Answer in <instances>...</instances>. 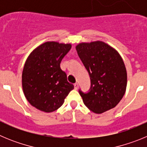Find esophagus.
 I'll list each match as a JSON object with an SVG mask.
<instances>
[{"label": "esophagus", "instance_id": "1", "mask_svg": "<svg viewBox=\"0 0 147 147\" xmlns=\"http://www.w3.org/2000/svg\"><path fill=\"white\" fill-rule=\"evenodd\" d=\"M78 88H79V84H78L77 82L75 83V84H74V88H75V89H76V90H77Z\"/></svg>", "mask_w": 147, "mask_h": 147}]
</instances>
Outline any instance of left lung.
Wrapping results in <instances>:
<instances>
[{"label":"left lung","mask_w":147,"mask_h":147,"mask_svg":"<svg viewBox=\"0 0 147 147\" xmlns=\"http://www.w3.org/2000/svg\"><path fill=\"white\" fill-rule=\"evenodd\" d=\"M76 49L91 82L90 92L80 90L85 105L97 114L114 108L124 96L127 83V70L119 53L102 41L81 42Z\"/></svg>","instance_id":"1"}]
</instances>
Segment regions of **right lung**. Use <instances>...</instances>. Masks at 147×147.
I'll return each mask as SVG.
<instances>
[{
  "instance_id": "1",
  "label": "right lung",
  "mask_w": 147,
  "mask_h": 147,
  "mask_svg": "<svg viewBox=\"0 0 147 147\" xmlns=\"http://www.w3.org/2000/svg\"><path fill=\"white\" fill-rule=\"evenodd\" d=\"M71 44L45 42L28 55L22 73L26 98L35 108L51 113L61 107L74 86L67 80L60 62Z\"/></svg>"
}]
</instances>
